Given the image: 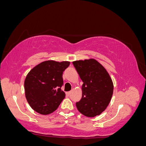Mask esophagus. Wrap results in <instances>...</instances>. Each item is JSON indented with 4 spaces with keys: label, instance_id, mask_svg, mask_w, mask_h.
I'll list each match as a JSON object with an SVG mask.
<instances>
[{
    "label": "esophagus",
    "instance_id": "34e87169",
    "mask_svg": "<svg viewBox=\"0 0 146 146\" xmlns=\"http://www.w3.org/2000/svg\"><path fill=\"white\" fill-rule=\"evenodd\" d=\"M66 94H67V96H69L71 94V92H67L66 93Z\"/></svg>",
    "mask_w": 146,
    "mask_h": 146
}]
</instances>
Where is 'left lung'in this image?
Listing matches in <instances>:
<instances>
[{"label":"left lung","mask_w":146,"mask_h":146,"mask_svg":"<svg viewBox=\"0 0 146 146\" xmlns=\"http://www.w3.org/2000/svg\"><path fill=\"white\" fill-rule=\"evenodd\" d=\"M73 64L83 82L82 98L76 103L77 110L89 117L101 114L110 104L113 92L110 75L94 59L75 61Z\"/></svg>","instance_id":"1"}]
</instances>
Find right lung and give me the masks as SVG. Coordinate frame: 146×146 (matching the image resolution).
Returning a JSON list of instances; mask_svg holds the SVG:
<instances>
[{
    "instance_id": "add662e5",
    "label": "right lung",
    "mask_w": 146,
    "mask_h": 146,
    "mask_svg": "<svg viewBox=\"0 0 146 146\" xmlns=\"http://www.w3.org/2000/svg\"><path fill=\"white\" fill-rule=\"evenodd\" d=\"M69 62L49 60L40 63L28 73L24 82L25 97L30 106L38 113L48 115L57 110L66 97L62 90L63 72Z\"/></svg>"
}]
</instances>
